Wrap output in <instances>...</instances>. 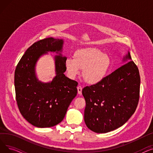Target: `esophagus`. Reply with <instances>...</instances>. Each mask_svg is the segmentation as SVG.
<instances>
[{"label": "esophagus", "instance_id": "esophagus-1", "mask_svg": "<svg viewBox=\"0 0 153 153\" xmlns=\"http://www.w3.org/2000/svg\"><path fill=\"white\" fill-rule=\"evenodd\" d=\"M82 87L81 86H78L77 87V92H78V94L79 95L82 94Z\"/></svg>", "mask_w": 153, "mask_h": 153}]
</instances>
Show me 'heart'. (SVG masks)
Masks as SVG:
<instances>
[{
  "label": "heart",
  "instance_id": "1",
  "mask_svg": "<svg viewBox=\"0 0 153 153\" xmlns=\"http://www.w3.org/2000/svg\"><path fill=\"white\" fill-rule=\"evenodd\" d=\"M73 58L65 61V68L68 75L74 79L83 69L82 76L85 81L91 85L102 82L106 77L111 66L109 56L95 48H84L77 50Z\"/></svg>",
  "mask_w": 153,
  "mask_h": 153
}]
</instances>
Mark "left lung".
I'll use <instances>...</instances> for the list:
<instances>
[{
	"instance_id": "obj_1",
	"label": "left lung",
	"mask_w": 153,
	"mask_h": 153,
	"mask_svg": "<svg viewBox=\"0 0 153 153\" xmlns=\"http://www.w3.org/2000/svg\"><path fill=\"white\" fill-rule=\"evenodd\" d=\"M123 66L100 83L87 86L82 93L86 102L84 121L92 131L105 133L123 125L134 113L140 97L139 70L130 52Z\"/></svg>"
}]
</instances>
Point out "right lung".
<instances>
[{
	"instance_id": "right-lung-1",
	"label": "right lung",
	"mask_w": 153,
	"mask_h": 153,
	"mask_svg": "<svg viewBox=\"0 0 153 153\" xmlns=\"http://www.w3.org/2000/svg\"><path fill=\"white\" fill-rule=\"evenodd\" d=\"M64 40L52 37L33 43L22 57L15 71L16 100L22 116L38 128L54 126L62 121L72 100L76 97L78 83L64 75L67 58L61 54ZM48 52L54 56L56 76L51 82L39 81L36 74L39 59Z\"/></svg>"
}]
</instances>
